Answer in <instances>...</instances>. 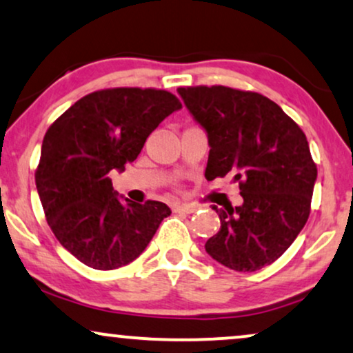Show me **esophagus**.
<instances>
[{"label":"esophagus","instance_id":"esophagus-1","mask_svg":"<svg viewBox=\"0 0 353 353\" xmlns=\"http://www.w3.org/2000/svg\"><path fill=\"white\" fill-rule=\"evenodd\" d=\"M173 212H176V214H193V212H196V205H193V204H175V205H173Z\"/></svg>","mask_w":353,"mask_h":353}]
</instances>
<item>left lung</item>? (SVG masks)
<instances>
[{
    "mask_svg": "<svg viewBox=\"0 0 353 353\" xmlns=\"http://www.w3.org/2000/svg\"><path fill=\"white\" fill-rule=\"evenodd\" d=\"M209 137L205 178L232 175L243 204L212 209L221 230L205 251L223 266L253 272L285 253L310 217L318 168L301 128L271 99L225 85L178 87Z\"/></svg>",
    "mask_w": 353,
    "mask_h": 353,
    "instance_id": "8db88e82",
    "label": "left lung"
}]
</instances>
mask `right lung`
<instances>
[{
  "mask_svg": "<svg viewBox=\"0 0 353 353\" xmlns=\"http://www.w3.org/2000/svg\"><path fill=\"white\" fill-rule=\"evenodd\" d=\"M181 102L168 90L113 87L77 100L45 132L35 185L57 240L85 266H126L145 250L167 204L118 199L112 170L134 162L150 132Z\"/></svg>",
  "mask_w": 353,
  "mask_h": 353,
  "instance_id": "1",
  "label": "right lung"
}]
</instances>
